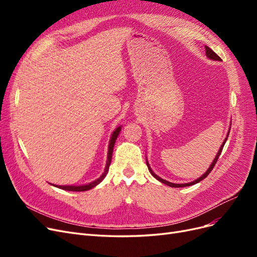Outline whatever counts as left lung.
<instances>
[{
  "label": "left lung",
  "mask_w": 257,
  "mask_h": 257,
  "mask_svg": "<svg viewBox=\"0 0 257 257\" xmlns=\"http://www.w3.org/2000/svg\"><path fill=\"white\" fill-rule=\"evenodd\" d=\"M206 56L209 58V59H211V60H214V61H222L221 60V58L217 56V54L212 50V49H210L208 46H206ZM229 133V132H228ZM227 137H228V134H227ZM227 137L225 138V141L223 142V144H222V146H221V148H220V150H219V152H217V154H216V157H215V159L213 160V162L211 163V165H210V167L208 168V170L207 172L201 176V177H199L198 179H196L195 181H193V182H190V183H183V184H177V183H172V182H169V181H166V180H164V179H162V178H160L159 176H157L155 175L153 172H152V169H151V167L149 166V164H148V161H147V166H148V168H149V172L151 173V175L155 178V179H158V180L160 181V182H162V183H164V184H166V185H168V186H172V188H183V186H190V185H193V184H196V183H198V182H200L201 180H204V179L211 173V170L213 169V167L215 166V163H216V161H217V159H219V157H220V154H221V152H222V150H223V147H224V145H225V143H226V141H227Z\"/></svg>",
  "instance_id": "left-lung-1"
}]
</instances>
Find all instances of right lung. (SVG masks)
Listing matches in <instances>:
<instances>
[{
	"label": "right lung",
	"instance_id": "1",
	"mask_svg": "<svg viewBox=\"0 0 257 257\" xmlns=\"http://www.w3.org/2000/svg\"><path fill=\"white\" fill-rule=\"evenodd\" d=\"M121 131V126L116 127L114 130V132L111 135V138H110V142H109V147H108V155H107V163H106V167H105V170L104 173L102 174V176H100L99 178H97L96 180L92 181L88 184H84V185H78V186H75V185H54L57 186V188L59 189H62V190H65V191H73V192H83V191H88L92 188H94V186H96L98 183H100L103 181V179L106 177L107 173H108V169H109V165H110V162H111V158H112V150H113V146H114V143H115V139L116 137H118L119 133Z\"/></svg>",
	"mask_w": 257,
	"mask_h": 257
}]
</instances>
